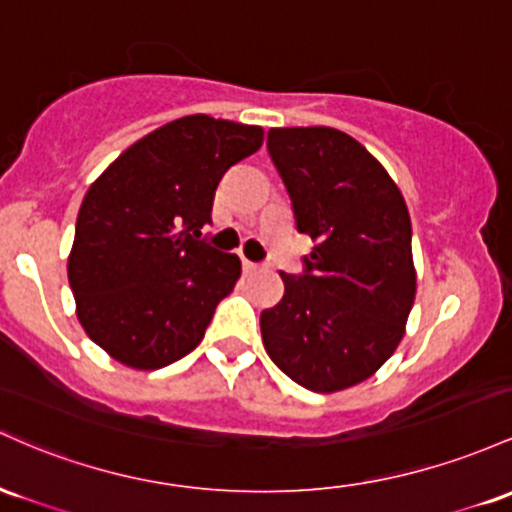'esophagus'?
Returning <instances> with one entry per match:
<instances>
[{"instance_id":"esophagus-1","label":"esophagus","mask_w":512,"mask_h":512,"mask_svg":"<svg viewBox=\"0 0 512 512\" xmlns=\"http://www.w3.org/2000/svg\"><path fill=\"white\" fill-rule=\"evenodd\" d=\"M241 263H244V271L246 273H254V271H258V268H261V266H258V263L249 261V258H244V256H241Z\"/></svg>"}]
</instances>
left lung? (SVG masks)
Wrapping results in <instances>:
<instances>
[{
	"label": "left lung",
	"instance_id": "8db88e82",
	"mask_svg": "<svg viewBox=\"0 0 512 512\" xmlns=\"http://www.w3.org/2000/svg\"><path fill=\"white\" fill-rule=\"evenodd\" d=\"M268 154L295 225L317 246L300 275L280 273L283 300L261 314L280 370L304 389L367 380L404 336L416 297L411 220L384 166L333 128H273Z\"/></svg>",
	"mask_w": 512,
	"mask_h": 512
}]
</instances>
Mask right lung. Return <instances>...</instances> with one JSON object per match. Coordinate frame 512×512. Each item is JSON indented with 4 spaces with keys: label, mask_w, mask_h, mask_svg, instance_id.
<instances>
[{
    "label": "right lung",
    "mask_w": 512,
    "mask_h": 512,
    "mask_svg": "<svg viewBox=\"0 0 512 512\" xmlns=\"http://www.w3.org/2000/svg\"><path fill=\"white\" fill-rule=\"evenodd\" d=\"M261 142L256 125L179 118L125 149L84 195L67 275L84 331L118 363L159 370L203 341L241 263L200 229L225 171Z\"/></svg>",
    "instance_id": "right-lung-1"
}]
</instances>
